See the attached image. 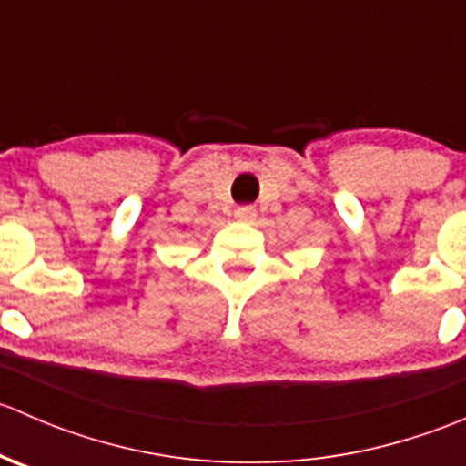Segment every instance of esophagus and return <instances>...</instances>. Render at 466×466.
<instances>
[{
  "label": "esophagus",
  "instance_id": "1",
  "mask_svg": "<svg viewBox=\"0 0 466 466\" xmlns=\"http://www.w3.org/2000/svg\"><path fill=\"white\" fill-rule=\"evenodd\" d=\"M234 216H237V220H243V223H250V220H255L257 209L252 205H243V207H237Z\"/></svg>",
  "mask_w": 466,
  "mask_h": 466
}]
</instances>
